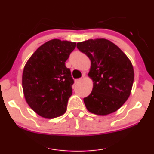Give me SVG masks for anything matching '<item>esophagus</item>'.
Masks as SVG:
<instances>
[{
  "label": "esophagus",
  "instance_id": "34e87169",
  "mask_svg": "<svg viewBox=\"0 0 154 154\" xmlns=\"http://www.w3.org/2000/svg\"><path fill=\"white\" fill-rule=\"evenodd\" d=\"M82 81V78H79V79H75V84H78L79 83V82H81Z\"/></svg>",
  "mask_w": 154,
  "mask_h": 154
}]
</instances>
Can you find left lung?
Here are the masks:
<instances>
[{
  "instance_id": "left-lung-1",
  "label": "left lung",
  "mask_w": 154,
  "mask_h": 154,
  "mask_svg": "<svg viewBox=\"0 0 154 154\" xmlns=\"http://www.w3.org/2000/svg\"><path fill=\"white\" fill-rule=\"evenodd\" d=\"M77 47L91 62L88 76L94 86L84 98L86 109L102 116L117 111L131 93L135 76L131 61L119 47L105 38L78 42Z\"/></svg>"
}]
</instances>
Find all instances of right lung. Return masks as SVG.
<instances>
[{"mask_svg":"<svg viewBox=\"0 0 154 154\" xmlns=\"http://www.w3.org/2000/svg\"><path fill=\"white\" fill-rule=\"evenodd\" d=\"M76 42L58 39L47 41L32 54L22 75L25 100L33 111L46 119L66 112L74 83L66 61Z\"/></svg>","mask_w":154,"mask_h":154,"instance_id":"obj_1","label":"right lung"}]
</instances>
